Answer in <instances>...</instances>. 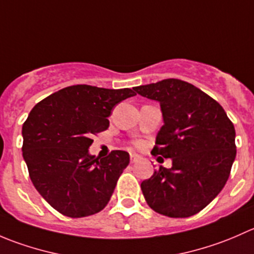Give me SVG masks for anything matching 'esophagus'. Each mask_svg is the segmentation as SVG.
<instances>
[{
    "label": "esophagus",
    "instance_id": "esophagus-1",
    "mask_svg": "<svg viewBox=\"0 0 254 254\" xmlns=\"http://www.w3.org/2000/svg\"><path fill=\"white\" fill-rule=\"evenodd\" d=\"M137 160H139V156L136 153H130V161H131V163H135Z\"/></svg>",
    "mask_w": 254,
    "mask_h": 254
}]
</instances>
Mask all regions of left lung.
Listing matches in <instances>:
<instances>
[{
    "label": "left lung",
    "instance_id": "8db88e82",
    "mask_svg": "<svg viewBox=\"0 0 254 254\" xmlns=\"http://www.w3.org/2000/svg\"><path fill=\"white\" fill-rule=\"evenodd\" d=\"M160 103L163 127L152 155L171 158L141 183L146 203L158 214L189 217L222 190L236 157L234 124L215 99L188 82L167 78L134 87Z\"/></svg>",
    "mask_w": 254,
    "mask_h": 254
}]
</instances>
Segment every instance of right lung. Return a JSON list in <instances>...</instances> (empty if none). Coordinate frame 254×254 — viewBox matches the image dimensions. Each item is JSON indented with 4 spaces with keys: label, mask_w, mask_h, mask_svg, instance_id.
Instances as JSON below:
<instances>
[{
    "label": "right lung",
    "mask_w": 254,
    "mask_h": 254,
    "mask_svg": "<svg viewBox=\"0 0 254 254\" xmlns=\"http://www.w3.org/2000/svg\"><path fill=\"white\" fill-rule=\"evenodd\" d=\"M135 96L130 88L88 84L66 87L43 99L23 124V158L40 195L68 217L106 207L119 176L129 165L125 151L99 158L89 153L92 135L108 129L115 104Z\"/></svg>",
    "instance_id": "obj_1"
}]
</instances>
